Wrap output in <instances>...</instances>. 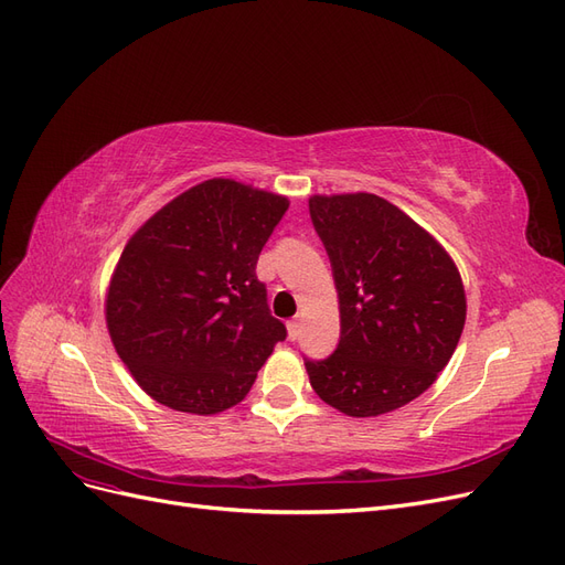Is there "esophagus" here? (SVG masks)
I'll list each match as a JSON object with an SVG mask.
<instances>
[{"mask_svg":"<svg viewBox=\"0 0 565 565\" xmlns=\"http://www.w3.org/2000/svg\"><path fill=\"white\" fill-rule=\"evenodd\" d=\"M287 330H289V339H297L299 332H301V318L297 316V318L289 320V322H287Z\"/></svg>","mask_w":565,"mask_h":565,"instance_id":"esophagus-1","label":"esophagus"}]
</instances>
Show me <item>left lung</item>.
<instances>
[{
    "label": "left lung",
    "instance_id": "obj_1",
    "mask_svg": "<svg viewBox=\"0 0 565 565\" xmlns=\"http://www.w3.org/2000/svg\"><path fill=\"white\" fill-rule=\"evenodd\" d=\"M313 228L339 295V344L306 372L318 396L349 417H377L415 401L448 365L467 297L450 254L372 193L313 195Z\"/></svg>",
    "mask_w": 565,
    "mask_h": 565
}]
</instances>
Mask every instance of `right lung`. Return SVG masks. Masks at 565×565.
Wrapping results in <instances>:
<instances>
[{"label": "right lung", "mask_w": 565, "mask_h": 565, "mask_svg": "<svg viewBox=\"0 0 565 565\" xmlns=\"http://www.w3.org/2000/svg\"><path fill=\"white\" fill-rule=\"evenodd\" d=\"M289 202L231 179L181 193L131 235L106 299L108 332L158 403L216 415L241 403L285 324L256 262Z\"/></svg>", "instance_id": "add662e5"}]
</instances>
